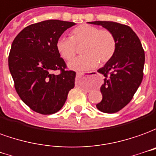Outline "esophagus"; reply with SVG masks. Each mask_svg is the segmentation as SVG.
Here are the masks:
<instances>
[{
	"mask_svg": "<svg viewBox=\"0 0 156 156\" xmlns=\"http://www.w3.org/2000/svg\"><path fill=\"white\" fill-rule=\"evenodd\" d=\"M98 73L97 71H90V72H77L78 76H81V75H85V74H88V76H94V74Z\"/></svg>",
	"mask_w": 156,
	"mask_h": 156,
	"instance_id": "esophagus-1",
	"label": "esophagus"
}]
</instances>
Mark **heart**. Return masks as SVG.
Instances as JSON below:
<instances>
[{"label": "heart", "instance_id": "obj_1", "mask_svg": "<svg viewBox=\"0 0 156 156\" xmlns=\"http://www.w3.org/2000/svg\"><path fill=\"white\" fill-rule=\"evenodd\" d=\"M70 37H59L56 42V49L66 60H70L76 55V45L83 44L84 55L72 59L69 66L74 69L95 68L100 62L105 65L114 56L117 40L112 32L101 29L90 24H82L70 31Z\"/></svg>", "mask_w": 156, "mask_h": 156}]
</instances>
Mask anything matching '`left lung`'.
<instances>
[{
	"label": "left lung",
	"mask_w": 156,
	"mask_h": 156,
	"mask_svg": "<svg viewBox=\"0 0 156 156\" xmlns=\"http://www.w3.org/2000/svg\"><path fill=\"white\" fill-rule=\"evenodd\" d=\"M112 32L117 40L114 56L98 72L104 76L101 87L102 100L97 108L102 112L114 113L129 104L142 82L144 66V50L140 38L132 28L114 22L96 21Z\"/></svg>",
	"instance_id": "left-lung-1"
}]
</instances>
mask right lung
<instances>
[{
	"mask_svg": "<svg viewBox=\"0 0 156 156\" xmlns=\"http://www.w3.org/2000/svg\"><path fill=\"white\" fill-rule=\"evenodd\" d=\"M76 23L47 20L34 23L14 38L8 57L14 87L33 111L48 115L59 111L75 87L76 72L67 68L56 49L62 34ZM58 70L55 75L53 71Z\"/></svg>",
	"mask_w": 156,
	"mask_h": 156,
	"instance_id": "right-lung-1",
	"label": "right lung"
}]
</instances>
